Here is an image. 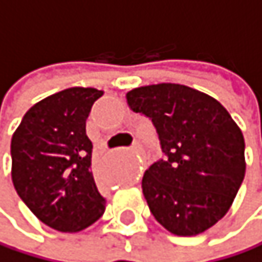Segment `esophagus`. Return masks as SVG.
Instances as JSON below:
<instances>
[{"mask_svg":"<svg viewBox=\"0 0 262 262\" xmlns=\"http://www.w3.org/2000/svg\"><path fill=\"white\" fill-rule=\"evenodd\" d=\"M134 149H135V150L138 152V150H140V144H138V143H135V146H134Z\"/></svg>","mask_w":262,"mask_h":262,"instance_id":"1","label":"esophagus"}]
</instances>
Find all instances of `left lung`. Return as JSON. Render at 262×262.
<instances>
[{
    "mask_svg": "<svg viewBox=\"0 0 262 262\" xmlns=\"http://www.w3.org/2000/svg\"><path fill=\"white\" fill-rule=\"evenodd\" d=\"M125 98L135 113L152 119L166 155L141 182L150 213L177 236L211 228L246 176L241 128L219 101L186 85H146Z\"/></svg>",
    "mask_w": 262,
    "mask_h": 262,
    "instance_id": "obj_1",
    "label": "left lung"
}]
</instances>
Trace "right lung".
Segmentation results:
<instances>
[{
	"mask_svg": "<svg viewBox=\"0 0 262 262\" xmlns=\"http://www.w3.org/2000/svg\"><path fill=\"white\" fill-rule=\"evenodd\" d=\"M104 95L73 86L32 105L10 143L12 182L28 208L48 227L76 233L105 211L91 172L86 118Z\"/></svg>",
	"mask_w": 262,
	"mask_h": 262,
	"instance_id": "1",
	"label": "right lung"
}]
</instances>
